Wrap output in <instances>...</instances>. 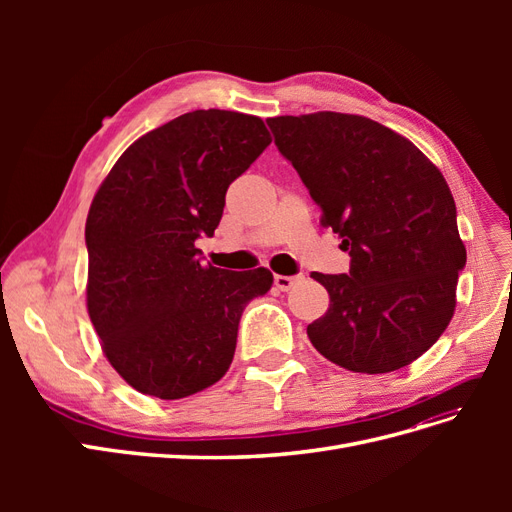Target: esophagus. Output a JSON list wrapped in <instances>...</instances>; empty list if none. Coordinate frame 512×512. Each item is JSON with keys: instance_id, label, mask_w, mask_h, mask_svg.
<instances>
[{"instance_id": "obj_1", "label": "esophagus", "mask_w": 512, "mask_h": 512, "mask_svg": "<svg viewBox=\"0 0 512 512\" xmlns=\"http://www.w3.org/2000/svg\"><path fill=\"white\" fill-rule=\"evenodd\" d=\"M301 280H303L301 273H299V275H275V277H273V284H275L277 290L286 292V290H290L294 284L301 282Z\"/></svg>"}]
</instances>
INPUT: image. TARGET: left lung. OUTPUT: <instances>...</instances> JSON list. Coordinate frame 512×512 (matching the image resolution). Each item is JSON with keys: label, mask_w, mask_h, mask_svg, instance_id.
<instances>
[{"label": "left lung", "mask_w": 512, "mask_h": 512, "mask_svg": "<svg viewBox=\"0 0 512 512\" xmlns=\"http://www.w3.org/2000/svg\"><path fill=\"white\" fill-rule=\"evenodd\" d=\"M267 123L322 226L350 256L348 273H312L331 305L307 327L309 342L359 374L410 365L451 322L466 267L442 173L408 138L367 117L324 111Z\"/></svg>", "instance_id": "8db88e82"}]
</instances>
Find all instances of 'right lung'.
Returning a JSON list of instances; mask_svg holds the SVG:
<instances>
[{
	"mask_svg": "<svg viewBox=\"0 0 512 512\" xmlns=\"http://www.w3.org/2000/svg\"><path fill=\"white\" fill-rule=\"evenodd\" d=\"M269 143L254 115L192 111L138 138L100 185L85 224L87 309L136 391L181 399L228 371L243 309L273 275L205 267L194 241L213 237L228 185Z\"/></svg>",
	"mask_w": 512,
	"mask_h": 512,
	"instance_id": "right-lung-1",
	"label": "right lung"
}]
</instances>
